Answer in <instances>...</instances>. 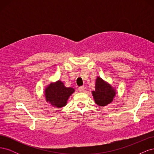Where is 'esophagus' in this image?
Returning <instances> with one entry per match:
<instances>
[{"mask_svg": "<svg viewBox=\"0 0 154 154\" xmlns=\"http://www.w3.org/2000/svg\"><path fill=\"white\" fill-rule=\"evenodd\" d=\"M78 90L80 92H83L85 91V87H80L78 88Z\"/></svg>", "mask_w": 154, "mask_h": 154, "instance_id": "esophagus-1", "label": "esophagus"}]
</instances>
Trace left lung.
<instances>
[{"label":"left lung","mask_w":154,"mask_h":154,"mask_svg":"<svg viewBox=\"0 0 154 154\" xmlns=\"http://www.w3.org/2000/svg\"><path fill=\"white\" fill-rule=\"evenodd\" d=\"M95 103L104 106L112 102L116 95V90L109 83L97 76L95 82V90L92 91Z\"/></svg>","instance_id":"obj_1"}]
</instances>
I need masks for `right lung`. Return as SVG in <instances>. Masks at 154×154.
<instances>
[{
	"instance_id": "add662e5",
	"label": "right lung",
	"mask_w": 154,
	"mask_h": 154,
	"mask_svg": "<svg viewBox=\"0 0 154 154\" xmlns=\"http://www.w3.org/2000/svg\"><path fill=\"white\" fill-rule=\"evenodd\" d=\"M75 90L72 87H66L60 80L51 82L44 89L45 100L53 106L62 108L67 105V101Z\"/></svg>"
}]
</instances>
